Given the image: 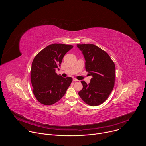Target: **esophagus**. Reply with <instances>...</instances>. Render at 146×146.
<instances>
[{
  "label": "esophagus",
  "instance_id": "34e87169",
  "mask_svg": "<svg viewBox=\"0 0 146 146\" xmlns=\"http://www.w3.org/2000/svg\"><path fill=\"white\" fill-rule=\"evenodd\" d=\"M73 80L74 81H78L77 79H76V78H74L73 79Z\"/></svg>",
  "mask_w": 146,
  "mask_h": 146
}]
</instances>
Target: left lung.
Here are the masks:
<instances>
[{
  "instance_id": "obj_1",
  "label": "left lung",
  "mask_w": 146,
  "mask_h": 146,
  "mask_svg": "<svg viewBox=\"0 0 146 146\" xmlns=\"http://www.w3.org/2000/svg\"><path fill=\"white\" fill-rule=\"evenodd\" d=\"M86 59V70L92 77L88 85L81 81L82 89L78 95L90 106H98L105 102L115 82V66L108 54L94 44H77Z\"/></svg>"
}]
</instances>
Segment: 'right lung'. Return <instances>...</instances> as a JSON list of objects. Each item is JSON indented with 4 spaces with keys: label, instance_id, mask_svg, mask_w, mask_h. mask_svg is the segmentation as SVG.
<instances>
[{
    "label": "right lung",
    "instance_id": "1",
    "mask_svg": "<svg viewBox=\"0 0 146 146\" xmlns=\"http://www.w3.org/2000/svg\"><path fill=\"white\" fill-rule=\"evenodd\" d=\"M73 47L71 45L52 44L40 51L33 60L31 80L33 93L44 105H51L65 94L73 81L72 77H62L55 73L64 55Z\"/></svg>",
    "mask_w": 146,
    "mask_h": 146
}]
</instances>
